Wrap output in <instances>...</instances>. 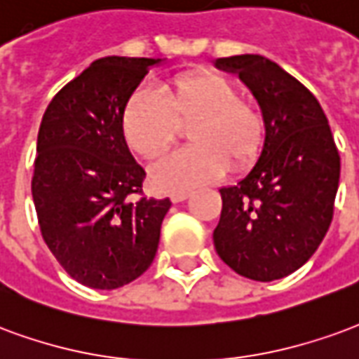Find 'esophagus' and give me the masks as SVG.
Wrapping results in <instances>:
<instances>
[{
  "label": "esophagus",
  "instance_id": "1",
  "mask_svg": "<svg viewBox=\"0 0 359 359\" xmlns=\"http://www.w3.org/2000/svg\"><path fill=\"white\" fill-rule=\"evenodd\" d=\"M191 191L189 189H182V191H172L170 193V198H172V203H182L185 198L189 197Z\"/></svg>",
  "mask_w": 359,
  "mask_h": 359
}]
</instances>
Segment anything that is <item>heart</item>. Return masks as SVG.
<instances>
[{
	"label": "heart",
	"mask_w": 359,
	"mask_h": 359,
	"mask_svg": "<svg viewBox=\"0 0 359 359\" xmlns=\"http://www.w3.org/2000/svg\"><path fill=\"white\" fill-rule=\"evenodd\" d=\"M189 126L191 147L164 154L151 166V183L161 191L193 189L219 177L229 161L247 166L260 154L266 120L255 104L239 99L226 76L212 70L172 78L161 93L141 88L122 114V132L133 153L156 156L176 141L180 124Z\"/></svg>",
	"instance_id": "obj_1"
}]
</instances>
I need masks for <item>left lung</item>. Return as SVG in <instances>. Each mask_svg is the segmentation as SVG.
Segmentation results:
<instances>
[{
  "instance_id": "8db88e82",
  "label": "left lung",
  "mask_w": 359,
  "mask_h": 359,
  "mask_svg": "<svg viewBox=\"0 0 359 359\" xmlns=\"http://www.w3.org/2000/svg\"><path fill=\"white\" fill-rule=\"evenodd\" d=\"M252 91L266 120L262 153L239 183L222 187L216 252L239 276L273 281L318 250L333 219L341 156L319 101L262 55L214 62Z\"/></svg>"
}]
</instances>
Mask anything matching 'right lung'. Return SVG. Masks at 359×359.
Returning a JSON list of instances; mask_svg holds the SVG:
<instances>
[{"label":"right lung","instance_id":"obj_1","mask_svg":"<svg viewBox=\"0 0 359 359\" xmlns=\"http://www.w3.org/2000/svg\"><path fill=\"white\" fill-rule=\"evenodd\" d=\"M162 59L103 57L46 109L38 132L32 197L41 237L78 283L112 290L153 264L170 198L141 195L122 114L149 69Z\"/></svg>","mask_w":359,"mask_h":359}]
</instances>
